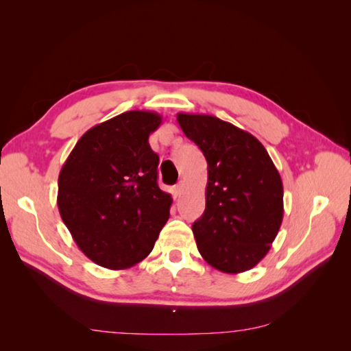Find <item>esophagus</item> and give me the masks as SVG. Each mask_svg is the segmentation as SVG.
Wrapping results in <instances>:
<instances>
[{"label":"esophagus","instance_id":"esophagus-1","mask_svg":"<svg viewBox=\"0 0 351 351\" xmlns=\"http://www.w3.org/2000/svg\"><path fill=\"white\" fill-rule=\"evenodd\" d=\"M182 189H184V182L180 181L176 185H175V196H180L182 193Z\"/></svg>","mask_w":351,"mask_h":351}]
</instances>
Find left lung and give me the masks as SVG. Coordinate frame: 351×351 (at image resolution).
<instances>
[{
  "label": "left lung",
  "instance_id": "8db88e82",
  "mask_svg": "<svg viewBox=\"0 0 351 351\" xmlns=\"http://www.w3.org/2000/svg\"><path fill=\"white\" fill-rule=\"evenodd\" d=\"M208 162L205 213L193 223L200 255L223 273L255 267L271 247L283 219V185L263 143L208 114L176 116Z\"/></svg>",
  "mask_w": 351,
  "mask_h": 351
}]
</instances>
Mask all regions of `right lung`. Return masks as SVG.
I'll use <instances>...</instances> for the list:
<instances>
[{
	"label": "right lung",
	"instance_id": "add662e5",
	"mask_svg": "<svg viewBox=\"0 0 351 351\" xmlns=\"http://www.w3.org/2000/svg\"><path fill=\"white\" fill-rule=\"evenodd\" d=\"M161 121L134 110L95 125L58 175L62 220L80 250L110 270L143 261L169 220L171 196L156 184L160 158L149 146Z\"/></svg>",
	"mask_w": 351,
	"mask_h": 351
}]
</instances>
